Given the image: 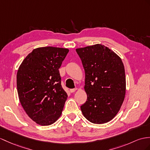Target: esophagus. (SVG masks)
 Here are the masks:
<instances>
[{"instance_id":"esophagus-1","label":"esophagus","mask_w":150,"mask_h":150,"mask_svg":"<svg viewBox=\"0 0 150 150\" xmlns=\"http://www.w3.org/2000/svg\"><path fill=\"white\" fill-rule=\"evenodd\" d=\"M76 90H77V88H73V89H71V90H70V92H71V93H74V92H76Z\"/></svg>"}]
</instances>
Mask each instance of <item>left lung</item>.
Masks as SVG:
<instances>
[{"mask_svg": "<svg viewBox=\"0 0 150 150\" xmlns=\"http://www.w3.org/2000/svg\"><path fill=\"white\" fill-rule=\"evenodd\" d=\"M85 72L83 116L96 124L107 123L121 108L126 92L125 68L117 54L97 44L76 50Z\"/></svg>", "mask_w": 150, "mask_h": 150, "instance_id": "1", "label": "left lung"}]
</instances>
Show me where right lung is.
<instances>
[{
	"label": "right lung",
	"instance_id": "add662e5",
	"mask_svg": "<svg viewBox=\"0 0 150 150\" xmlns=\"http://www.w3.org/2000/svg\"><path fill=\"white\" fill-rule=\"evenodd\" d=\"M69 51L52 46L38 47L18 68L20 102L27 115L40 125H52L62 112L67 94L62 87L58 69Z\"/></svg>",
	"mask_w": 150,
	"mask_h": 150
}]
</instances>
